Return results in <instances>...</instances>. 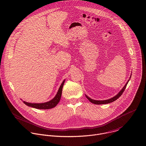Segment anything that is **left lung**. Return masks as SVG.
Returning a JSON list of instances; mask_svg holds the SVG:
<instances>
[{"label":"left lung","mask_w":146,"mask_h":146,"mask_svg":"<svg viewBox=\"0 0 146 146\" xmlns=\"http://www.w3.org/2000/svg\"><path fill=\"white\" fill-rule=\"evenodd\" d=\"M131 76H130V79L131 78ZM129 80H130V79L127 82L126 84L125 85V86L123 87V88L120 91V92H119L117 95H115V96H114V97H112V98H110V99L106 100H93V99L90 98L88 96H87L86 95V97L87 98V99H88L91 102H92V103H93V104H96V105L106 104H109V103L115 101L116 100H117L119 97H120V96L122 95V94L123 92H124V91H125V88H126V86H127V84L128 82H129Z\"/></svg>","instance_id":"obj_1"}]
</instances>
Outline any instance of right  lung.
<instances>
[{
    "label": "right lung",
    "mask_w": 146,
    "mask_h": 146,
    "mask_svg": "<svg viewBox=\"0 0 146 146\" xmlns=\"http://www.w3.org/2000/svg\"><path fill=\"white\" fill-rule=\"evenodd\" d=\"M64 82H65V80H64L62 83L61 84L56 96L48 102H44V103H30V102H28L23 101V102L28 106H31V107H32L36 109H49L54 108L58 104V102L60 100L61 96H62V88H63V86L64 85Z\"/></svg>",
    "instance_id": "obj_1"
}]
</instances>
